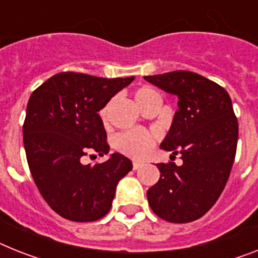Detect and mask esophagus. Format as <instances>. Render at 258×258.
Instances as JSON below:
<instances>
[{"label": "esophagus", "instance_id": "obj_1", "mask_svg": "<svg viewBox=\"0 0 258 258\" xmlns=\"http://www.w3.org/2000/svg\"><path fill=\"white\" fill-rule=\"evenodd\" d=\"M142 165H144V163H142V162L134 161V162H133V170H138V169H140V167H142Z\"/></svg>", "mask_w": 258, "mask_h": 258}]
</instances>
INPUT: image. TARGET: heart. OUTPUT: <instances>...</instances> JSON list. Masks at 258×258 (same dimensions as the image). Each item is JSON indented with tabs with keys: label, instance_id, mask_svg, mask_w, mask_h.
Returning a JSON list of instances; mask_svg holds the SVG:
<instances>
[{
	"label": "heart",
	"instance_id": "b5f03b06",
	"mask_svg": "<svg viewBox=\"0 0 258 258\" xmlns=\"http://www.w3.org/2000/svg\"><path fill=\"white\" fill-rule=\"evenodd\" d=\"M134 100L138 104V106L144 109L150 101L154 99H158V93L155 92L152 87L144 86L140 87L134 91ZM110 103L106 104L103 109L100 110V116L103 120L104 125L109 124V109ZM155 142H157V134L153 132H149L146 129H132L116 136L113 145L117 152L121 154L126 155L133 159H144L146 158L152 150L154 149Z\"/></svg>",
	"mask_w": 258,
	"mask_h": 258
}]
</instances>
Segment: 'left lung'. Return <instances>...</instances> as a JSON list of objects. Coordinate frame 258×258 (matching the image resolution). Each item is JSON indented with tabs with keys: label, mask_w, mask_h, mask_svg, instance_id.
Instances as JSON below:
<instances>
[{
	"label": "left lung",
	"mask_w": 258,
	"mask_h": 258,
	"mask_svg": "<svg viewBox=\"0 0 258 258\" xmlns=\"http://www.w3.org/2000/svg\"><path fill=\"white\" fill-rule=\"evenodd\" d=\"M145 79L178 96L171 129L161 148L180 154L183 163H158L161 176L146 192L150 208L170 223L202 218L224 190L235 161L239 122L228 92L191 71ZM175 157V155H171Z\"/></svg>",
	"instance_id": "8db88e82"
}]
</instances>
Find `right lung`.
Returning <instances> with one entry per match:
<instances>
[{"mask_svg":"<svg viewBox=\"0 0 258 258\" xmlns=\"http://www.w3.org/2000/svg\"><path fill=\"white\" fill-rule=\"evenodd\" d=\"M59 72L38 87L27 103L23 144L30 172L40 195L61 218L79 223L104 218L131 159L114 153L101 163L83 165L87 154H108L99 110L133 82Z\"/></svg>","mask_w":258,"mask_h":258,"instance_id":"right-lung-1","label":"right lung"}]
</instances>
